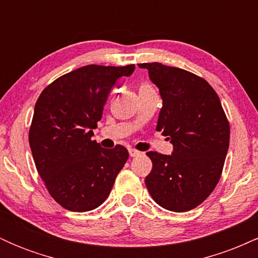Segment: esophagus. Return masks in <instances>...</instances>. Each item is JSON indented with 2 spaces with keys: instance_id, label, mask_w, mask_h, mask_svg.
Wrapping results in <instances>:
<instances>
[{
  "instance_id": "34e87169",
  "label": "esophagus",
  "mask_w": 258,
  "mask_h": 258,
  "mask_svg": "<svg viewBox=\"0 0 258 258\" xmlns=\"http://www.w3.org/2000/svg\"><path fill=\"white\" fill-rule=\"evenodd\" d=\"M128 153H130V156H132V158L141 155V152H138V150H136V149H130Z\"/></svg>"
}]
</instances>
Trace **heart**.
<instances>
[{
    "label": "heart",
    "mask_w": 258,
    "mask_h": 258,
    "mask_svg": "<svg viewBox=\"0 0 258 258\" xmlns=\"http://www.w3.org/2000/svg\"><path fill=\"white\" fill-rule=\"evenodd\" d=\"M154 88L149 84H142L139 86V93H147V92H153Z\"/></svg>",
    "instance_id": "obj_1"
}]
</instances>
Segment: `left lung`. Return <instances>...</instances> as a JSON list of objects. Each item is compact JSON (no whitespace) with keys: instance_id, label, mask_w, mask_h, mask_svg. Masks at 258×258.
<instances>
[{"instance_id":"left-lung-1","label":"left lung","mask_w":258,"mask_h":258,"mask_svg":"<svg viewBox=\"0 0 258 258\" xmlns=\"http://www.w3.org/2000/svg\"><path fill=\"white\" fill-rule=\"evenodd\" d=\"M162 98L156 131L173 144L171 155L148 152L153 162L146 177L160 206L185 212L199 206L221 178L230 128L222 104L206 80L179 68L142 63Z\"/></svg>"}]
</instances>
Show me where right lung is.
I'll list each match as a JSON object with an SVG mask.
<instances>
[{
    "mask_svg": "<svg viewBox=\"0 0 258 258\" xmlns=\"http://www.w3.org/2000/svg\"><path fill=\"white\" fill-rule=\"evenodd\" d=\"M126 67L86 65L47 86L35 104L29 143L36 170L60 206L86 212L102 205L128 159L125 147L92 141L108 94Z\"/></svg>",
    "mask_w": 258,
    "mask_h": 258,
    "instance_id": "add662e5",
    "label": "right lung"
}]
</instances>
